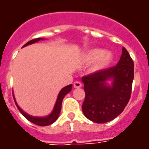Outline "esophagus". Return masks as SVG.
<instances>
[{
    "instance_id": "34e87169",
    "label": "esophagus",
    "mask_w": 149,
    "mask_h": 149,
    "mask_svg": "<svg viewBox=\"0 0 149 149\" xmlns=\"http://www.w3.org/2000/svg\"><path fill=\"white\" fill-rule=\"evenodd\" d=\"M81 86H82V85H81V83L80 81H75V82L74 83V87L75 88H79Z\"/></svg>"
}]
</instances>
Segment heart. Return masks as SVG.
I'll list each match as a JSON object with an SVG mask.
<instances>
[{"label": "heart", "instance_id": "heart-1", "mask_svg": "<svg viewBox=\"0 0 149 149\" xmlns=\"http://www.w3.org/2000/svg\"><path fill=\"white\" fill-rule=\"evenodd\" d=\"M113 55L109 50H102L100 48H92L86 50L82 56L83 61L92 63L91 71L93 72L102 71L111 64Z\"/></svg>", "mask_w": 149, "mask_h": 149}]
</instances>
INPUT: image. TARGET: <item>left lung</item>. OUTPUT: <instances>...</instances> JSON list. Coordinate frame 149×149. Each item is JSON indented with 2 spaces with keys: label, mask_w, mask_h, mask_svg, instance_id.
<instances>
[{
  "label": "left lung",
  "mask_w": 149,
  "mask_h": 149,
  "mask_svg": "<svg viewBox=\"0 0 149 149\" xmlns=\"http://www.w3.org/2000/svg\"><path fill=\"white\" fill-rule=\"evenodd\" d=\"M134 62L124 47L116 66L84 76L85 98L83 113L92 121L103 124L113 120L124 111L131 98ZM112 80V85L106 81Z\"/></svg>",
  "instance_id": "left-lung-1"
}]
</instances>
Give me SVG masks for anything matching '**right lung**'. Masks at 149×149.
I'll list each match as a JSON object with an SVG mask.
<instances>
[{"label": "right lung", "mask_w": 149, "mask_h": 149, "mask_svg": "<svg viewBox=\"0 0 149 149\" xmlns=\"http://www.w3.org/2000/svg\"><path fill=\"white\" fill-rule=\"evenodd\" d=\"M43 39L42 38H37V39H34V40H32L30 41H29L28 42H26L23 47H26L28 45L33 44L34 42H36L40 40H42ZM71 88H72V85H69L65 86L64 88H63L60 93H59L58 96H57V99H56V103H55V106H54V108L53 109V111L49 115L47 116H44V117H38V116H33L29 115L23 111L22 109H21L20 107H18V105L17 104V102L15 101V96H14L13 94V97L14 100H15V102L16 106L18 107V110L20 111V113L22 114L23 116H25V118L27 119L28 120H29L30 122L33 123V124H36V125H39V126H47V125H50L56 121L57 118H58L59 114H60V112H61V104H62V101H63V99L64 98V96L69 93L71 92Z\"/></svg>", "instance_id": "1"}]
</instances>
